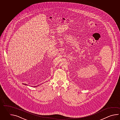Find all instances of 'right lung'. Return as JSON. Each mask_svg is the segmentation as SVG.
<instances>
[{
  "mask_svg": "<svg viewBox=\"0 0 120 120\" xmlns=\"http://www.w3.org/2000/svg\"><path fill=\"white\" fill-rule=\"evenodd\" d=\"M25 85H26V84H25Z\"/></svg>",
  "mask_w": 120,
  "mask_h": 120,
  "instance_id": "add662e5",
  "label": "right lung"
}]
</instances>
